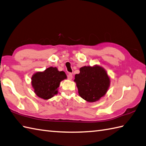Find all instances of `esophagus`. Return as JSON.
<instances>
[{
	"label": "esophagus",
	"instance_id": "34e87169",
	"mask_svg": "<svg viewBox=\"0 0 146 146\" xmlns=\"http://www.w3.org/2000/svg\"><path fill=\"white\" fill-rule=\"evenodd\" d=\"M67 79L69 80H72V74L71 73H69L67 75Z\"/></svg>",
	"mask_w": 146,
	"mask_h": 146
}]
</instances>
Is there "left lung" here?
<instances>
[{
    "label": "left lung",
    "mask_w": 146,
    "mask_h": 146,
    "mask_svg": "<svg viewBox=\"0 0 146 146\" xmlns=\"http://www.w3.org/2000/svg\"><path fill=\"white\" fill-rule=\"evenodd\" d=\"M74 81L79 96L86 101L93 102L104 96L110 86V79L106 71L99 66H84L76 74Z\"/></svg>",
    "instance_id": "left-lung-1"
}]
</instances>
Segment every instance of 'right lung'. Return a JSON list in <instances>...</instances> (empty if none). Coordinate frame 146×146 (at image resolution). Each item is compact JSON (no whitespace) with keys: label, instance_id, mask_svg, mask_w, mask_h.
<instances>
[{"label":"right lung","instance_id":"1","mask_svg":"<svg viewBox=\"0 0 146 146\" xmlns=\"http://www.w3.org/2000/svg\"><path fill=\"white\" fill-rule=\"evenodd\" d=\"M65 79H67V76L64 71H59L56 67H50L44 72L34 74L32 77V86L35 94L47 100L57 94L60 82Z\"/></svg>","mask_w":146,"mask_h":146}]
</instances>
